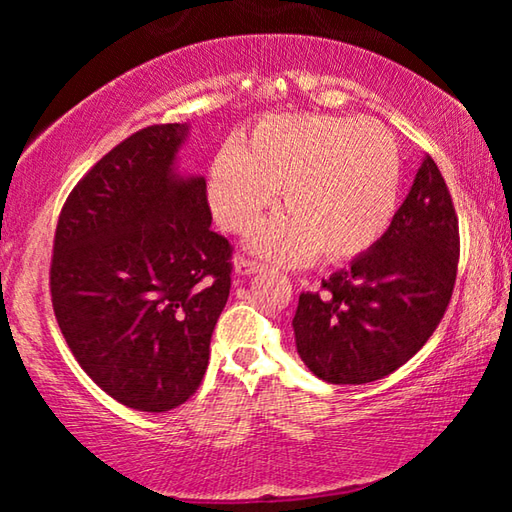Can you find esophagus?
<instances>
[{"label":"esophagus","mask_w":512,"mask_h":512,"mask_svg":"<svg viewBox=\"0 0 512 512\" xmlns=\"http://www.w3.org/2000/svg\"><path fill=\"white\" fill-rule=\"evenodd\" d=\"M264 264L257 262V259H250V257H237L235 259V271L239 275H248V273H257V271H264Z\"/></svg>","instance_id":"34e87169"}]
</instances>
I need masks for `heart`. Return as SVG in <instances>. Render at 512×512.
Returning a JSON list of instances; mask_svg holds the SVG:
<instances>
[{
    "mask_svg": "<svg viewBox=\"0 0 512 512\" xmlns=\"http://www.w3.org/2000/svg\"><path fill=\"white\" fill-rule=\"evenodd\" d=\"M397 187L400 155L379 121L318 112L257 121L241 146H225L207 171L216 221L237 235L253 228L282 189L287 214L250 241L275 262L361 255L391 225Z\"/></svg>",
    "mask_w": 512,
    "mask_h": 512,
    "instance_id": "b5f03b06",
    "label": "heart"
}]
</instances>
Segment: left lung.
I'll use <instances>...</instances> for the list:
<instances>
[{"label": "left lung", "mask_w": 512, "mask_h": 512, "mask_svg": "<svg viewBox=\"0 0 512 512\" xmlns=\"http://www.w3.org/2000/svg\"><path fill=\"white\" fill-rule=\"evenodd\" d=\"M461 237L429 155L388 230L318 291L300 293L293 332L305 366L329 384L391 375L436 332L452 300Z\"/></svg>", "instance_id": "1"}]
</instances>
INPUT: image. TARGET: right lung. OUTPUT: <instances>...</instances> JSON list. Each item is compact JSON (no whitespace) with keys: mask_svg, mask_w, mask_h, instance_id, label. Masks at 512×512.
<instances>
[{"mask_svg":"<svg viewBox=\"0 0 512 512\" xmlns=\"http://www.w3.org/2000/svg\"><path fill=\"white\" fill-rule=\"evenodd\" d=\"M185 135L153 124L103 155L60 210L49 268L74 359L112 400L151 413L201 386L232 284L205 178L173 173Z\"/></svg>","mask_w":512,"mask_h":512,"instance_id":"1","label":"right lung"}]
</instances>
